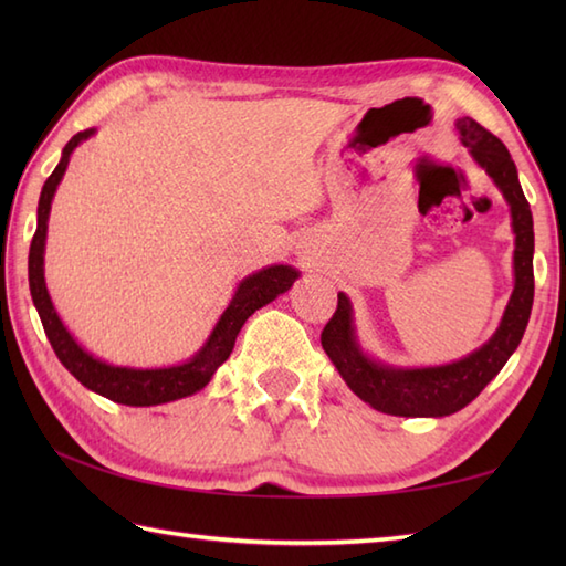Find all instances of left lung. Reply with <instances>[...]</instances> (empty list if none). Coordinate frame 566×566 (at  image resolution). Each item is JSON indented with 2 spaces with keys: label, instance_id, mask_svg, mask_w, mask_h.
Returning <instances> with one entry per match:
<instances>
[{
  "label": "left lung",
  "instance_id": "obj_1",
  "mask_svg": "<svg viewBox=\"0 0 566 566\" xmlns=\"http://www.w3.org/2000/svg\"><path fill=\"white\" fill-rule=\"evenodd\" d=\"M454 126L460 130L464 148H469L476 165H482L486 175L494 179V185L511 207V226L515 233V286L499 328L489 343L464 359L440 367H389L365 355L355 335L350 298L343 292L338 294V308L321 333L323 350L359 399L389 416L440 418L472 403L509 363L515 347L521 345L527 318H531L535 296V233L531 203L523 195L518 170H515L506 146L491 130L479 126L474 118H457Z\"/></svg>",
  "mask_w": 566,
  "mask_h": 566
}]
</instances>
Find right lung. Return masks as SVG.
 <instances>
[{"label": "right lung", "mask_w": 566, "mask_h": 566, "mask_svg": "<svg viewBox=\"0 0 566 566\" xmlns=\"http://www.w3.org/2000/svg\"><path fill=\"white\" fill-rule=\"evenodd\" d=\"M92 134L94 128L80 130L77 136H72L67 140V146L63 148V158H60L53 175L45 179V185L41 189L39 223H35V233L29 250V286L33 306L39 311L43 331L48 335V340H51L57 359L82 387H87L90 391L104 396V399L124 406H158L185 399V396H191L207 387L213 371L233 353V345L240 328H243V323L255 314L258 308L274 302L276 296L290 290L298 280V272L290 268V264H272V268H264L255 274L245 276V280L238 284L231 304H228L219 323H216V328L211 331L209 340L203 343V347L195 357L187 359L182 365L160 369L116 367L102 363V359L90 355L87 350H82V345H77V340L72 338L70 331L63 326V321H60L53 308L43 276V252L48 233V213H51L55 189L67 170L72 150H75L82 140H87Z\"/></svg>", "instance_id": "1"}]
</instances>
